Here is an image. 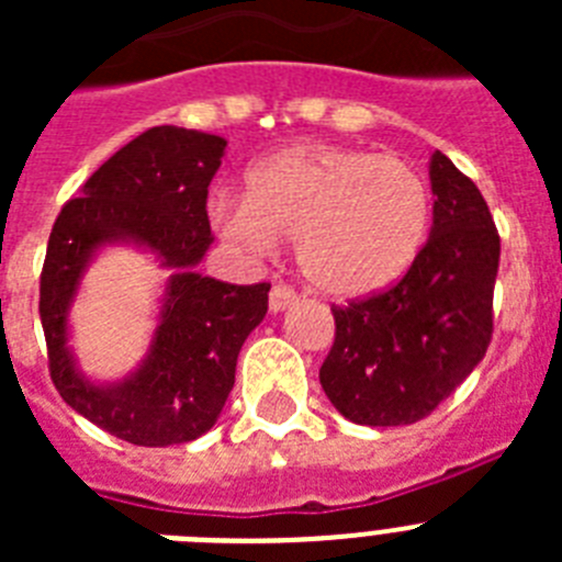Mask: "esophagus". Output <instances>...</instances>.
Masks as SVG:
<instances>
[{
    "mask_svg": "<svg viewBox=\"0 0 562 562\" xmlns=\"http://www.w3.org/2000/svg\"><path fill=\"white\" fill-rule=\"evenodd\" d=\"M297 301V292L286 284H276L270 290V310L272 312H281L286 306H292Z\"/></svg>",
    "mask_w": 562,
    "mask_h": 562,
    "instance_id": "1",
    "label": "esophagus"
}]
</instances>
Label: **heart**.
<instances>
[{"label": "heart", "mask_w": 562, "mask_h": 562, "mask_svg": "<svg viewBox=\"0 0 562 562\" xmlns=\"http://www.w3.org/2000/svg\"><path fill=\"white\" fill-rule=\"evenodd\" d=\"M211 222L252 258L297 241L312 286L366 297L396 284L425 247L430 188L394 154L315 143L250 168L245 200L213 202Z\"/></svg>", "instance_id": "obj_1"}]
</instances>
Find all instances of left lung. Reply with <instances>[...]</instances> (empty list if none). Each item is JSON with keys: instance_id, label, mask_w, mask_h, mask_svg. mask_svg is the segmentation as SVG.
<instances>
[{"instance_id": "8db88e82", "label": "left lung", "mask_w": 562, "mask_h": 562, "mask_svg": "<svg viewBox=\"0 0 562 562\" xmlns=\"http://www.w3.org/2000/svg\"><path fill=\"white\" fill-rule=\"evenodd\" d=\"M434 227L411 270L389 290L331 306L335 342L321 385L346 419L414 425L439 408L493 340L501 238L470 177L430 157Z\"/></svg>"}]
</instances>
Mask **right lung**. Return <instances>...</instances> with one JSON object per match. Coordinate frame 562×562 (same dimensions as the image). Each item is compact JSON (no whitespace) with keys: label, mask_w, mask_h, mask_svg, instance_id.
I'll return each mask as SVG.
<instances>
[{"label":"right lung","mask_w":562,"mask_h":562,"mask_svg":"<svg viewBox=\"0 0 562 562\" xmlns=\"http://www.w3.org/2000/svg\"><path fill=\"white\" fill-rule=\"evenodd\" d=\"M227 143L193 128L154 126L112 154L58 213L38 290L49 376L69 408L140 448L207 434L236 382V357L267 315L270 284H225L193 267L211 247L207 186ZM134 240L171 266L161 326L140 370L114 386L77 374L66 312L98 246Z\"/></svg>","instance_id":"add662e5"}]
</instances>
